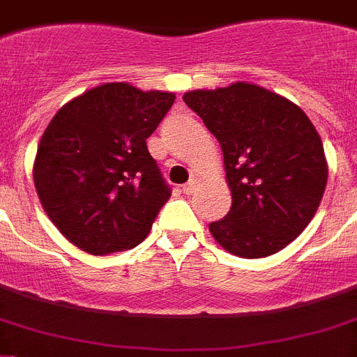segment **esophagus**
Segmentation results:
<instances>
[{"mask_svg": "<svg viewBox=\"0 0 357 357\" xmlns=\"http://www.w3.org/2000/svg\"><path fill=\"white\" fill-rule=\"evenodd\" d=\"M197 185H199V182H197L195 178H191V181L188 182V184L182 185V191H184L185 195H193V193H195V191H197Z\"/></svg>", "mask_w": 357, "mask_h": 357, "instance_id": "1", "label": "esophagus"}]
</instances>
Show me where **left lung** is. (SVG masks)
<instances>
[{
    "label": "left lung",
    "mask_w": 357,
    "mask_h": 357,
    "mask_svg": "<svg viewBox=\"0 0 357 357\" xmlns=\"http://www.w3.org/2000/svg\"><path fill=\"white\" fill-rule=\"evenodd\" d=\"M219 140L231 208L211 222L217 243L243 259L281 252L308 226L328 164L319 132L299 105L248 82L182 96Z\"/></svg>",
    "instance_id": "obj_1"
}]
</instances>
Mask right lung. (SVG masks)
Wrapping results in <instances>:
<instances>
[{
	"mask_svg": "<svg viewBox=\"0 0 357 357\" xmlns=\"http://www.w3.org/2000/svg\"><path fill=\"white\" fill-rule=\"evenodd\" d=\"M175 102L167 91L102 84L67 102L38 146L32 176L60 234L93 255L135 248L172 191L146 140Z\"/></svg>",
	"mask_w": 357,
	"mask_h": 357,
	"instance_id": "1",
	"label": "right lung"
}]
</instances>
